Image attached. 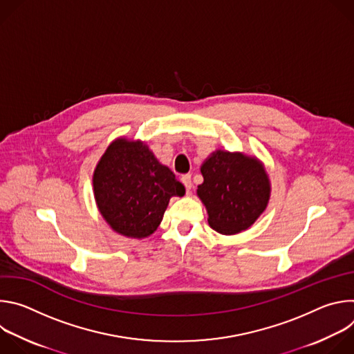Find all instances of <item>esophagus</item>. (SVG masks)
Wrapping results in <instances>:
<instances>
[{"label": "esophagus", "instance_id": "1", "mask_svg": "<svg viewBox=\"0 0 354 354\" xmlns=\"http://www.w3.org/2000/svg\"><path fill=\"white\" fill-rule=\"evenodd\" d=\"M182 183H183L185 187H186V193L190 194V189H192V186H193V183H192V176H190V175H183V176H182Z\"/></svg>", "mask_w": 354, "mask_h": 354}]
</instances>
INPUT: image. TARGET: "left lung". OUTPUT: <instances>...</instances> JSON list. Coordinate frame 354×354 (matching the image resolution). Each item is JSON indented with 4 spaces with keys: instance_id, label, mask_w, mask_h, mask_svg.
Returning <instances> with one entry per match:
<instances>
[{
    "instance_id": "8db88e82",
    "label": "left lung",
    "mask_w": 354,
    "mask_h": 354,
    "mask_svg": "<svg viewBox=\"0 0 354 354\" xmlns=\"http://www.w3.org/2000/svg\"><path fill=\"white\" fill-rule=\"evenodd\" d=\"M203 183L197 196L209 225L223 235L248 230L266 210L272 186L263 162L239 151L216 149L200 167Z\"/></svg>"
}]
</instances>
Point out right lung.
<instances>
[{"mask_svg":"<svg viewBox=\"0 0 354 354\" xmlns=\"http://www.w3.org/2000/svg\"><path fill=\"white\" fill-rule=\"evenodd\" d=\"M92 185L100 216L115 232L134 239L154 234L171 197L186 192L147 142L126 137L108 145L95 167Z\"/></svg>","mask_w":354,"mask_h":354,"instance_id":"1","label":"right lung"}]
</instances>
